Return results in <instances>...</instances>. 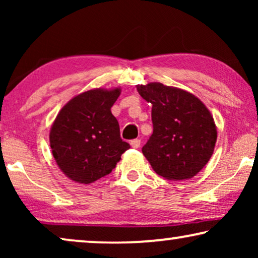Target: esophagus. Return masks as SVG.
<instances>
[{
  "label": "esophagus",
  "instance_id": "obj_1",
  "mask_svg": "<svg viewBox=\"0 0 258 258\" xmlns=\"http://www.w3.org/2000/svg\"><path fill=\"white\" fill-rule=\"evenodd\" d=\"M130 146H132L133 148H135V149H137V148H140V146H141V140L140 139L132 140L130 141Z\"/></svg>",
  "mask_w": 258,
  "mask_h": 258
}]
</instances>
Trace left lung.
Returning <instances> with one entry per match:
<instances>
[{"label": "left lung", "mask_w": 258, "mask_h": 258, "mask_svg": "<svg viewBox=\"0 0 258 258\" xmlns=\"http://www.w3.org/2000/svg\"><path fill=\"white\" fill-rule=\"evenodd\" d=\"M137 91L153 104L154 132L142 148L143 155L162 177H194L210 160L216 143L210 111L196 96L178 88L149 83L137 86Z\"/></svg>", "instance_id": "8db88e82"}]
</instances>
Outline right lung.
Segmentation results:
<instances>
[{"mask_svg":"<svg viewBox=\"0 0 258 258\" xmlns=\"http://www.w3.org/2000/svg\"><path fill=\"white\" fill-rule=\"evenodd\" d=\"M119 94V89L86 91L58 112L50 147L56 163L73 181L88 184L110 174L130 148L110 110Z\"/></svg>","mask_w":258,"mask_h":258,"instance_id":"add662e5","label":"right lung"}]
</instances>
